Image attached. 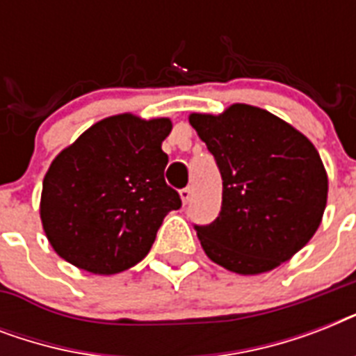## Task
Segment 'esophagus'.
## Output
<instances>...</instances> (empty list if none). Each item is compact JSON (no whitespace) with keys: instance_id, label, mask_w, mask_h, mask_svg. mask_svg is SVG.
I'll return each instance as SVG.
<instances>
[{"instance_id":"1","label":"esophagus","mask_w":356,"mask_h":356,"mask_svg":"<svg viewBox=\"0 0 356 356\" xmlns=\"http://www.w3.org/2000/svg\"><path fill=\"white\" fill-rule=\"evenodd\" d=\"M179 195H181V200H183V203L186 205V203L192 200V188H190V186H186V188H183L181 192H179Z\"/></svg>"}]
</instances>
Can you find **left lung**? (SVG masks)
Masks as SVG:
<instances>
[{
	"mask_svg": "<svg viewBox=\"0 0 356 356\" xmlns=\"http://www.w3.org/2000/svg\"><path fill=\"white\" fill-rule=\"evenodd\" d=\"M220 168L222 211L195 225L207 257L240 275L275 270L305 248L325 212L329 179L314 144L264 108L234 103L222 114L192 113Z\"/></svg>",
	"mask_w": 356,
	"mask_h": 356,
	"instance_id": "1",
	"label": "left lung"
}]
</instances>
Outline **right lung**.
<instances>
[{
    "mask_svg": "<svg viewBox=\"0 0 356 356\" xmlns=\"http://www.w3.org/2000/svg\"><path fill=\"white\" fill-rule=\"evenodd\" d=\"M170 118L108 116L64 147L42 183L40 220L58 257L113 275L149 253L181 197L164 181Z\"/></svg>",
    "mask_w": 356,
    "mask_h": 356,
    "instance_id": "add662e5",
    "label": "right lung"
}]
</instances>
